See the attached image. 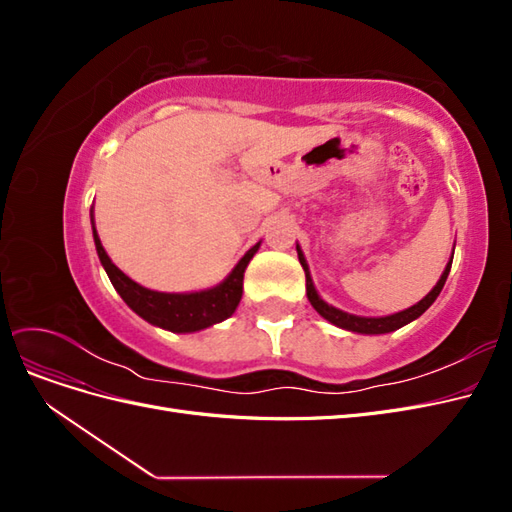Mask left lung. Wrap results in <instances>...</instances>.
<instances>
[{"mask_svg": "<svg viewBox=\"0 0 512 512\" xmlns=\"http://www.w3.org/2000/svg\"><path fill=\"white\" fill-rule=\"evenodd\" d=\"M453 252H455V245H453ZM297 254H299L301 267H303V271H305V290H307V299H309V303H312V307L316 309V312H318L324 320H329L331 324H335V327L344 329V331H350V333H361V335H382V333H391V331H397V329H401V327H406V324H410V322L416 320L418 316H423V314L427 312V309L431 307V303L438 299V294L442 292L446 277H448V273H451V265H453V256H451V260L446 262V267H444V271H442V275H440L438 284L433 286V288L425 294V297H423L421 301H418V303H414L412 307L404 309V312L391 314V316L369 318V316L348 314V312H344V309H339V307L329 305L327 301H324V299L320 297V294H318L316 286H314L312 275H309L307 260H305V256H303V250L299 247V243H297Z\"/></svg>", "mask_w": 512, "mask_h": 512, "instance_id": "obj_1", "label": "left lung"}]
</instances>
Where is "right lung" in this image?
Listing matches in <instances>:
<instances>
[{"mask_svg":"<svg viewBox=\"0 0 512 512\" xmlns=\"http://www.w3.org/2000/svg\"><path fill=\"white\" fill-rule=\"evenodd\" d=\"M89 215L91 228H94L96 252L108 280H111V284L119 292V297L126 301L132 312L153 324V327H160L173 333H194L209 329L213 324H218L235 314L243 294V273L247 265H250L254 254L258 252L260 241L245 252V256L235 265V269H232L218 286L198 292H158L130 280V277L108 258L96 230L94 207H91Z\"/></svg>","mask_w":512,"mask_h":512,"instance_id":"add662e5","label":"right lung"}]
</instances>
